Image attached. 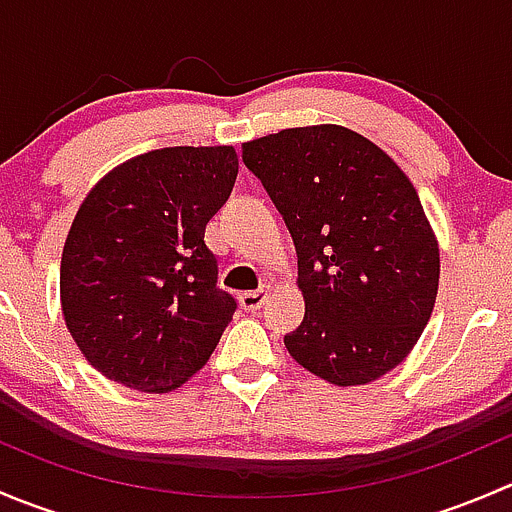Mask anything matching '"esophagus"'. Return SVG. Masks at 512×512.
<instances>
[{
	"label": "esophagus",
	"mask_w": 512,
	"mask_h": 512,
	"mask_svg": "<svg viewBox=\"0 0 512 512\" xmlns=\"http://www.w3.org/2000/svg\"><path fill=\"white\" fill-rule=\"evenodd\" d=\"M270 294H272V285L270 282H265V285H260V289H255V292L240 294V307L245 309V312H255V309H260L262 304L267 302Z\"/></svg>",
	"instance_id": "1"
}]
</instances>
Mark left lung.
<instances>
[{
    "instance_id": "left-lung-1",
    "label": "left lung",
    "mask_w": 512,
    "mask_h": 512,
    "mask_svg": "<svg viewBox=\"0 0 512 512\" xmlns=\"http://www.w3.org/2000/svg\"><path fill=\"white\" fill-rule=\"evenodd\" d=\"M297 247L304 319L289 356L334 386L409 356L438 294V240L409 175L352 128H285L242 143Z\"/></svg>"
}]
</instances>
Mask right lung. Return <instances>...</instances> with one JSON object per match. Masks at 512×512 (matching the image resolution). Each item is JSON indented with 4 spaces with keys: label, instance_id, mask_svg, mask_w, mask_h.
<instances>
[{
    "label": "right lung",
    "instance_id": "obj_1",
    "mask_svg": "<svg viewBox=\"0 0 512 512\" xmlns=\"http://www.w3.org/2000/svg\"><path fill=\"white\" fill-rule=\"evenodd\" d=\"M237 178L232 146L148 151L89 190L61 252V312L106 379L168 394L205 366L235 312L205 225Z\"/></svg>",
    "mask_w": 512,
    "mask_h": 512
}]
</instances>
